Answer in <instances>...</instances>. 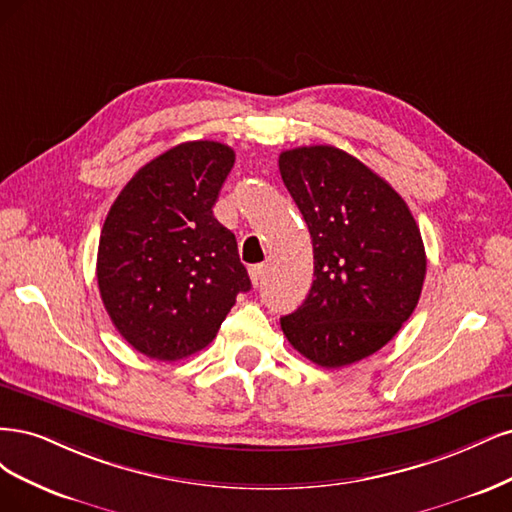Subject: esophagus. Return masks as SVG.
Segmentation results:
<instances>
[{
	"label": "esophagus",
	"instance_id": "34e87169",
	"mask_svg": "<svg viewBox=\"0 0 512 512\" xmlns=\"http://www.w3.org/2000/svg\"><path fill=\"white\" fill-rule=\"evenodd\" d=\"M263 263H257V266H251L249 268V274H251V283L257 287V285H261V278H263Z\"/></svg>",
	"mask_w": 512,
	"mask_h": 512
}]
</instances>
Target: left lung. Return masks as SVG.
Wrapping results in <instances>:
<instances>
[{
	"label": "left lung",
	"mask_w": 512,
	"mask_h": 512,
	"mask_svg": "<svg viewBox=\"0 0 512 512\" xmlns=\"http://www.w3.org/2000/svg\"><path fill=\"white\" fill-rule=\"evenodd\" d=\"M278 170L315 253L306 300L280 327L312 364H355L417 308L427 266L417 221L387 180L336 146L291 148Z\"/></svg>",
	"instance_id": "obj_1"
}]
</instances>
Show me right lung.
Listing matches in <instances>:
<instances>
[{"label":"right lung","instance_id":"right-lung-1","mask_svg":"<svg viewBox=\"0 0 512 512\" xmlns=\"http://www.w3.org/2000/svg\"><path fill=\"white\" fill-rule=\"evenodd\" d=\"M234 161L221 142L178 144L140 168L108 212L97 285L114 327L146 357L202 351L251 289L236 236L212 214Z\"/></svg>","mask_w":512,"mask_h":512}]
</instances>
